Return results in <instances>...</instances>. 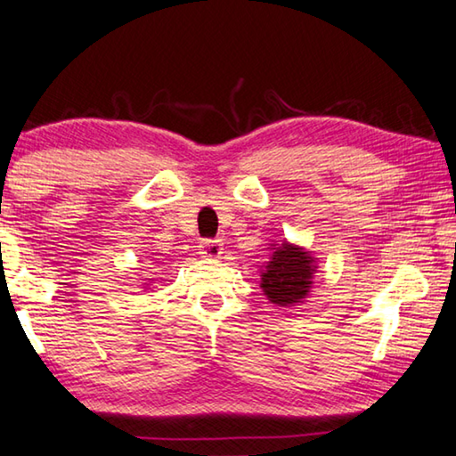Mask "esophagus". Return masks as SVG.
<instances>
[{"instance_id":"34e87169","label":"esophagus","mask_w":456,"mask_h":456,"mask_svg":"<svg viewBox=\"0 0 456 456\" xmlns=\"http://www.w3.org/2000/svg\"><path fill=\"white\" fill-rule=\"evenodd\" d=\"M222 250H224V244L222 240H204L200 244V252L204 255L206 258H220L222 256Z\"/></svg>"}]
</instances>
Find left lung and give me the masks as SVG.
Wrapping results in <instances>:
<instances>
[{
	"label": "left lung",
	"mask_w": 456,
	"mask_h": 456,
	"mask_svg": "<svg viewBox=\"0 0 456 456\" xmlns=\"http://www.w3.org/2000/svg\"><path fill=\"white\" fill-rule=\"evenodd\" d=\"M271 255L260 266V289L274 307H295L311 297L319 258L303 246L289 242L271 244Z\"/></svg>",
	"instance_id": "left-lung-1"
}]
</instances>
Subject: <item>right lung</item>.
Masks as SVG:
<instances>
[{
  "label": "right lung",
  "mask_w": 456,
  "mask_h": 456,
  "mask_svg": "<svg viewBox=\"0 0 456 456\" xmlns=\"http://www.w3.org/2000/svg\"><path fill=\"white\" fill-rule=\"evenodd\" d=\"M145 285H149V282H145Z\"/></svg>",
  "instance_id": "obj_1"
}]
</instances>
